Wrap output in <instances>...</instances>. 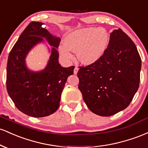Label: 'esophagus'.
Here are the masks:
<instances>
[{
	"label": "esophagus",
	"mask_w": 148,
	"mask_h": 148,
	"mask_svg": "<svg viewBox=\"0 0 148 148\" xmlns=\"http://www.w3.org/2000/svg\"><path fill=\"white\" fill-rule=\"evenodd\" d=\"M79 67H75V68H74V74H77V72H78V71H79Z\"/></svg>",
	"instance_id": "obj_1"
}]
</instances>
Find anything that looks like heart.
Wrapping results in <instances>:
<instances>
[{"instance_id": "b5f03b06", "label": "heart", "mask_w": 148, "mask_h": 148, "mask_svg": "<svg viewBox=\"0 0 148 148\" xmlns=\"http://www.w3.org/2000/svg\"><path fill=\"white\" fill-rule=\"evenodd\" d=\"M108 41V34L103 28H81L66 35L64 44L59 46V52L64 58L72 60V51H76L81 62L91 64L99 60L103 55Z\"/></svg>"}]
</instances>
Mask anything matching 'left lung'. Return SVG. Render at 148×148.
<instances>
[{
    "instance_id": "obj_1",
    "label": "left lung",
    "mask_w": 148,
    "mask_h": 148,
    "mask_svg": "<svg viewBox=\"0 0 148 148\" xmlns=\"http://www.w3.org/2000/svg\"><path fill=\"white\" fill-rule=\"evenodd\" d=\"M79 68V89L88 108L111 116L125 109L138 90L141 59L134 42L119 28L111 33L99 60Z\"/></svg>"
}]
</instances>
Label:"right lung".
<instances>
[{
	"label": "right lung",
	"mask_w": 148,
	"mask_h": 148,
	"mask_svg": "<svg viewBox=\"0 0 148 148\" xmlns=\"http://www.w3.org/2000/svg\"><path fill=\"white\" fill-rule=\"evenodd\" d=\"M44 24L30 22L12 49L7 64L8 95L20 111L34 118L48 116L57 111L61 93L74 69V66L63 67L59 64L57 48L60 38L49 33ZM44 38L52 47L51 56L43 71L33 72L26 66L25 58Z\"/></svg>",
	"instance_id": "right-lung-1"
}]
</instances>
